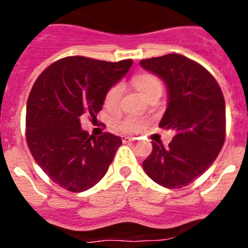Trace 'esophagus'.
I'll list each match as a JSON object with an SVG mask.
<instances>
[{
	"instance_id": "34e87169",
	"label": "esophagus",
	"mask_w": 248,
	"mask_h": 248,
	"mask_svg": "<svg viewBox=\"0 0 248 248\" xmlns=\"http://www.w3.org/2000/svg\"><path fill=\"white\" fill-rule=\"evenodd\" d=\"M123 143H130V141H135V138L131 137H122Z\"/></svg>"
}]
</instances>
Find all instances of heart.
<instances>
[{"mask_svg":"<svg viewBox=\"0 0 248 248\" xmlns=\"http://www.w3.org/2000/svg\"><path fill=\"white\" fill-rule=\"evenodd\" d=\"M133 84L135 85V88L140 91L145 95L146 98L150 95L153 92L157 91V89H163V84L161 80L157 78L156 76L151 73H138L133 77ZM123 95V84L122 83H115L111 87H109L108 91L104 94V107L109 110H114L118 108L120 99ZM117 129L122 131L123 134H138L141 130L146 128L148 125V120L143 119V118L134 117V115H126V117L122 118L117 122Z\"/></svg>","mask_w":248,"mask_h":248,"instance_id":"b5f03b06","label":"heart"}]
</instances>
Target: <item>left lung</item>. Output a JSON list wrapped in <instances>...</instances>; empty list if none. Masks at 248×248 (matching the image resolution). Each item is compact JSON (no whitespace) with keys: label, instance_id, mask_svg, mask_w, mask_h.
Segmentation results:
<instances>
[{"label":"left lung","instance_id":"1","mask_svg":"<svg viewBox=\"0 0 248 248\" xmlns=\"http://www.w3.org/2000/svg\"><path fill=\"white\" fill-rule=\"evenodd\" d=\"M141 67L168 85V109L160 128L175 131L171 143L151 141L144 160L149 177L168 189H180L210 168L226 137V107L220 85L205 67L176 53L141 59Z\"/></svg>","mask_w":248,"mask_h":248}]
</instances>
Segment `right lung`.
Here are the masks:
<instances>
[{
  "label": "right lung",
  "instance_id": "add662e5",
  "mask_svg": "<svg viewBox=\"0 0 248 248\" xmlns=\"http://www.w3.org/2000/svg\"><path fill=\"white\" fill-rule=\"evenodd\" d=\"M133 61L105 62L73 56L48 65L31 89L26 140L50 180L72 192L91 189L105 175L122 139L98 138L80 128V117L102 110L104 94L129 71Z\"/></svg>",
  "mask_w": 248,
  "mask_h": 248
}]
</instances>
